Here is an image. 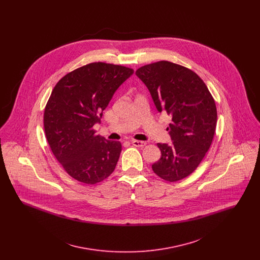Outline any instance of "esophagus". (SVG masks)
I'll return each instance as SVG.
<instances>
[{
	"label": "esophagus",
	"instance_id": "esophagus-1",
	"mask_svg": "<svg viewBox=\"0 0 260 260\" xmlns=\"http://www.w3.org/2000/svg\"><path fill=\"white\" fill-rule=\"evenodd\" d=\"M132 144H133L134 146H136V147H143V146H145L146 142H144V141H139V140H133V141H132Z\"/></svg>",
	"mask_w": 260,
	"mask_h": 260
}]
</instances>
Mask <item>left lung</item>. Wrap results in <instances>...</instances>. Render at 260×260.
I'll return each mask as SVG.
<instances>
[{
  "label": "left lung",
  "instance_id": "1",
  "mask_svg": "<svg viewBox=\"0 0 260 260\" xmlns=\"http://www.w3.org/2000/svg\"><path fill=\"white\" fill-rule=\"evenodd\" d=\"M159 113L172 117L169 134L173 143H158L161 158L152 170L175 182L193 173L210 149L217 112L214 99L198 75L184 66L158 61L137 69Z\"/></svg>",
  "mask_w": 260,
  "mask_h": 260
}]
</instances>
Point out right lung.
<instances>
[{"label": "right lung", "instance_id": "right-lung-1", "mask_svg": "<svg viewBox=\"0 0 260 260\" xmlns=\"http://www.w3.org/2000/svg\"><path fill=\"white\" fill-rule=\"evenodd\" d=\"M133 74L124 66L93 62L65 75L52 89L44 113L45 133L54 157L76 180L95 184L114 172L122 144L96 136L92 126Z\"/></svg>", "mask_w": 260, "mask_h": 260}]
</instances>
